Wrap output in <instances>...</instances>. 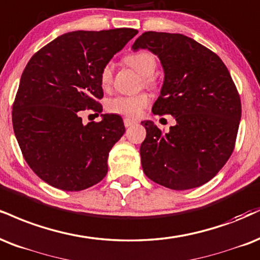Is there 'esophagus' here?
<instances>
[{
    "label": "esophagus",
    "mask_w": 260,
    "mask_h": 260,
    "mask_svg": "<svg viewBox=\"0 0 260 260\" xmlns=\"http://www.w3.org/2000/svg\"><path fill=\"white\" fill-rule=\"evenodd\" d=\"M123 122H124V126L126 127H131V126H133V124L137 123L136 120H133V118H128V117L124 118Z\"/></svg>",
    "instance_id": "obj_1"
}]
</instances>
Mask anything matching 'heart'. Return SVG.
<instances>
[{"mask_svg": "<svg viewBox=\"0 0 260 260\" xmlns=\"http://www.w3.org/2000/svg\"><path fill=\"white\" fill-rule=\"evenodd\" d=\"M127 65L134 69L137 73L144 76V82L146 86H155L156 81L152 76L157 68L155 55L152 53L142 51L133 53L124 58ZM112 82V65L110 62L105 64L100 71V84L104 89L109 88ZM149 95L146 93H139L136 95H117L109 99L106 103V109L112 114L123 115V116H138L149 104Z\"/></svg>", "mask_w": 260, "mask_h": 260, "instance_id": "1", "label": "heart"}]
</instances>
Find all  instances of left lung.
<instances>
[{"label":"left lung","mask_w":260,"mask_h":260,"mask_svg":"<svg viewBox=\"0 0 260 260\" xmlns=\"http://www.w3.org/2000/svg\"><path fill=\"white\" fill-rule=\"evenodd\" d=\"M132 48L149 49L160 59L165 81L152 112L177 121L168 133L152 121L142 122L144 173L172 190L203 185L235 148L241 100L229 70L214 52L181 34L148 31Z\"/></svg>","instance_id":"1"}]
</instances>
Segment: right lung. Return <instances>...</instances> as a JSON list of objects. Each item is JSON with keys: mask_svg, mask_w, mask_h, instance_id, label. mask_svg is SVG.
<instances>
[{"mask_svg": "<svg viewBox=\"0 0 260 260\" xmlns=\"http://www.w3.org/2000/svg\"><path fill=\"white\" fill-rule=\"evenodd\" d=\"M138 31L128 27L64 34L25 67L12 121L25 161L43 181L80 191L108 173V157L124 133L121 116L82 123L81 112L103 111L100 71Z\"/></svg>", "mask_w": 260, "mask_h": 260, "instance_id": "obj_1", "label": "right lung"}]
</instances>
